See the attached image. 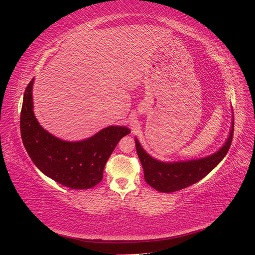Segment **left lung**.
I'll use <instances>...</instances> for the list:
<instances>
[{"instance_id": "8db88e82", "label": "left lung", "mask_w": 255, "mask_h": 255, "mask_svg": "<svg viewBox=\"0 0 255 255\" xmlns=\"http://www.w3.org/2000/svg\"><path fill=\"white\" fill-rule=\"evenodd\" d=\"M234 122L227 142L213 155L201 159L179 161V163H163L152 158L135 139L138 157L143 168L144 180L151 187L160 192H173L202 180L210 173L227 155L233 139Z\"/></svg>"}]
</instances>
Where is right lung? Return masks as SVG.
Masks as SVG:
<instances>
[{
  "label": "right lung",
  "instance_id": "right-lung-1",
  "mask_svg": "<svg viewBox=\"0 0 255 255\" xmlns=\"http://www.w3.org/2000/svg\"><path fill=\"white\" fill-rule=\"evenodd\" d=\"M30 81L24 91L20 116L21 138L30 159L52 180L72 189H88L102 181L107 159L123 136L125 127H109L86 140L69 142L40 127L33 112Z\"/></svg>",
  "mask_w": 255,
  "mask_h": 255
}]
</instances>
